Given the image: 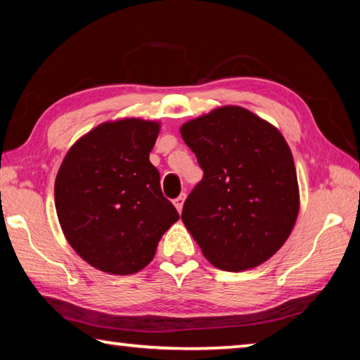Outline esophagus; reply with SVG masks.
<instances>
[{"label":"esophagus","mask_w":360,"mask_h":360,"mask_svg":"<svg viewBox=\"0 0 360 360\" xmlns=\"http://www.w3.org/2000/svg\"><path fill=\"white\" fill-rule=\"evenodd\" d=\"M184 200H186V193H181L178 198H174V200H173V203H174V206H176V210H178L179 212L182 211V206H184Z\"/></svg>","instance_id":"esophagus-1"}]
</instances>
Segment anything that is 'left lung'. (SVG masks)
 Segmentation results:
<instances>
[{
	"label": "left lung",
	"instance_id": "obj_1",
	"mask_svg": "<svg viewBox=\"0 0 360 360\" xmlns=\"http://www.w3.org/2000/svg\"><path fill=\"white\" fill-rule=\"evenodd\" d=\"M203 179L182 222L212 265L241 271L275 255L294 229L300 193L290 148L276 127L241 106H221L181 127Z\"/></svg>",
	"mask_w": 360,
	"mask_h": 360
}]
</instances>
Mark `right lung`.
<instances>
[{
	"label": "right lung",
	"mask_w": 360,
	"mask_h": 360,
	"mask_svg": "<svg viewBox=\"0 0 360 360\" xmlns=\"http://www.w3.org/2000/svg\"><path fill=\"white\" fill-rule=\"evenodd\" d=\"M155 120L103 122L66 152L56 178L60 227L81 257L109 275H133L154 259L179 214L149 162Z\"/></svg>",
	"instance_id": "right-lung-1"
}]
</instances>
